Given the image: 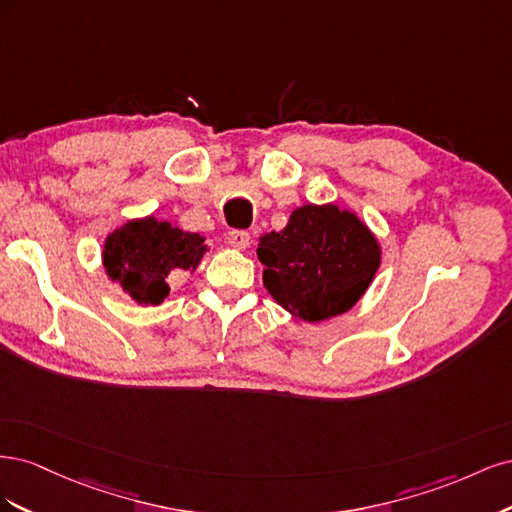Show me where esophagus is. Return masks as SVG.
<instances>
[{"label": "esophagus", "instance_id": "1", "mask_svg": "<svg viewBox=\"0 0 512 512\" xmlns=\"http://www.w3.org/2000/svg\"><path fill=\"white\" fill-rule=\"evenodd\" d=\"M226 241H228L230 247H235V250L243 252V250H247V247H250L252 237H250V232H245V230H232V232H228Z\"/></svg>", "mask_w": 512, "mask_h": 512}]
</instances>
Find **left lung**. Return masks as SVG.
<instances>
[{
  "label": "left lung",
  "mask_w": 512,
  "mask_h": 512,
  "mask_svg": "<svg viewBox=\"0 0 512 512\" xmlns=\"http://www.w3.org/2000/svg\"><path fill=\"white\" fill-rule=\"evenodd\" d=\"M262 284L277 305L303 322H322L352 309L382 260L371 228L335 203L297 207L282 230L258 239Z\"/></svg>",
  "instance_id": "obj_1"
}]
</instances>
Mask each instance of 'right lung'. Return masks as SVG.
I'll list each match as a JSON object with an SVG mask.
<instances>
[{"label": "right lung", "mask_w": 512, "mask_h": 512, "mask_svg": "<svg viewBox=\"0 0 512 512\" xmlns=\"http://www.w3.org/2000/svg\"><path fill=\"white\" fill-rule=\"evenodd\" d=\"M207 252L205 237L153 215L128 220L108 232L102 265L108 280L138 305H160L168 294V277L194 273Z\"/></svg>", "instance_id": "add662e5"}]
</instances>
